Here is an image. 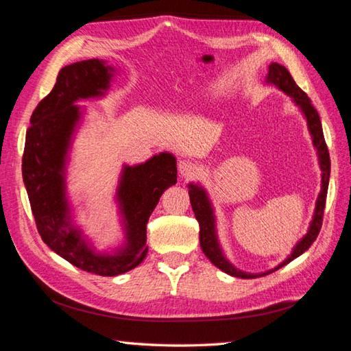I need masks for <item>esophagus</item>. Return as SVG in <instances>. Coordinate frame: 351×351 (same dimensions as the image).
<instances>
[{
    "label": "esophagus",
    "mask_w": 351,
    "mask_h": 351,
    "mask_svg": "<svg viewBox=\"0 0 351 351\" xmlns=\"http://www.w3.org/2000/svg\"><path fill=\"white\" fill-rule=\"evenodd\" d=\"M178 170H180V175L182 178H192L197 173V165L193 162V161H189V159H182V161H180V164H178Z\"/></svg>",
    "instance_id": "obj_1"
}]
</instances>
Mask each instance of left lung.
Here are the masks:
<instances>
[{
	"instance_id": "obj_1",
	"label": "left lung",
	"mask_w": 351,
	"mask_h": 351,
	"mask_svg": "<svg viewBox=\"0 0 351 351\" xmlns=\"http://www.w3.org/2000/svg\"><path fill=\"white\" fill-rule=\"evenodd\" d=\"M267 84H271L278 87L279 90H282L285 95H289L293 103L298 107L301 113L304 114L305 121H307L308 132L311 135V143H313V147L316 149L317 155V162H319L321 167V192L317 195L316 206H315V213L311 222L308 226L307 233L296 242V245L293 247L291 253L287 256L281 264H278L275 269L267 270L264 273H247L237 269L227 256L222 252V247L218 239V228H216V216L213 210V204L210 201L207 190L204 189L199 182H190L189 184V196H190V204H192V208L195 212V216L197 222H199V242L201 248L206 256L212 261V264L218 267L219 270L226 271L227 275L242 278V279H252V278H259L265 276L269 273L281 269L285 264L291 263L293 259L307 250V248L313 244L316 241L317 234H319L321 226H322V215H324V207H326V199H327V190H328V181H330V155L328 149L326 144V139H324V132H322V124L319 119V114H317L316 109L311 104L310 98L302 92L301 88L298 87L295 80L291 78L289 70L284 66L278 64V62H271L269 66V73H267L265 78Z\"/></svg>"
}]
</instances>
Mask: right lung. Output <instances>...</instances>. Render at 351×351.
<instances>
[{"instance_id": "add662e5", "label": "right lung", "mask_w": 351, "mask_h": 351, "mask_svg": "<svg viewBox=\"0 0 351 351\" xmlns=\"http://www.w3.org/2000/svg\"><path fill=\"white\" fill-rule=\"evenodd\" d=\"M117 73L98 58L62 67L52 92L32 113L23 155L24 186L43 241L70 264L99 276H117L143 263L150 215L178 176L176 158L169 152L123 165L114 199L124 242L112 252H98L75 224L66 176L75 133L86 112L76 103L104 98Z\"/></svg>"}]
</instances>
